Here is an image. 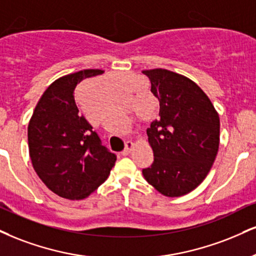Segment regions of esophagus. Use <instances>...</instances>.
<instances>
[{
  "label": "esophagus",
  "instance_id": "34e87169",
  "mask_svg": "<svg viewBox=\"0 0 256 256\" xmlns=\"http://www.w3.org/2000/svg\"><path fill=\"white\" fill-rule=\"evenodd\" d=\"M134 144L132 143V142H130V140L126 142V143H125V149L122 152V156L128 155V154L132 152V149H134Z\"/></svg>",
  "mask_w": 256,
  "mask_h": 256
}]
</instances>
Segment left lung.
<instances>
[{
    "instance_id": "obj_1",
    "label": "left lung",
    "mask_w": 256,
    "mask_h": 256,
    "mask_svg": "<svg viewBox=\"0 0 256 256\" xmlns=\"http://www.w3.org/2000/svg\"><path fill=\"white\" fill-rule=\"evenodd\" d=\"M160 101V118L146 130L154 162L144 178L166 196H181L204 181L220 148V116L202 89L166 69L142 72Z\"/></svg>"
}]
</instances>
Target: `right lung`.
<instances>
[{
    "instance_id": "add662e5",
    "label": "right lung",
    "mask_w": 256,
    "mask_h": 256,
    "mask_svg": "<svg viewBox=\"0 0 256 256\" xmlns=\"http://www.w3.org/2000/svg\"><path fill=\"white\" fill-rule=\"evenodd\" d=\"M104 72L86 69L62 76L48 86L30 116L27 134L32 166L45 186L62 198H87L114 167L116 156L80 114L74 96L80 82Z\"/></svg>"
}]
</instances>
